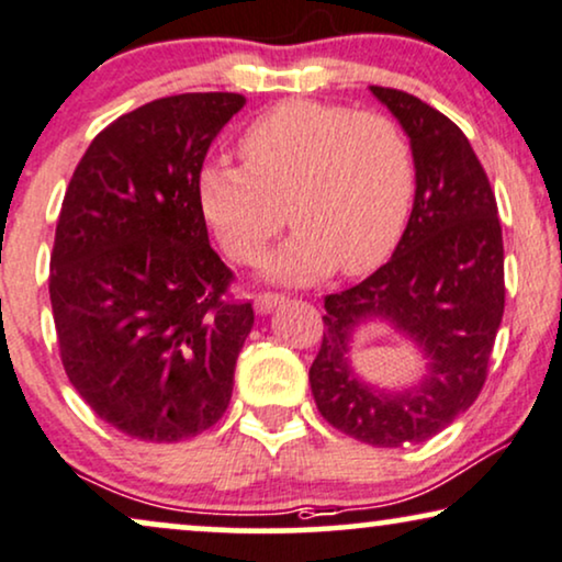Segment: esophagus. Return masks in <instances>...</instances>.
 <instances>
[{
	"label": "esophagus",
	"instance_id": "obj_1",
	"mask_svg": "<svg viewBox=\"0 0 562 562\" xmlns=\"http://www.w3.org/2000/svg\"><path fill=\"white\" fill-rule=\"evenodd\" d=\"M280 303H285V295L282 293H259L254 297V308H257V313L274 311Z\"/></svg>",
	"mask_w": 562,
	"mask_h": 562
}]
</instances>
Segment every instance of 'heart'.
<instances>
[{"mask_svg": "<svg viewBox=\"0 0 562 562\" xmlns=\"http://www.w3.org/2000/svg\"><path fill=\"white\" fill-rule=\"evenodd\" d=\"M238 151L244 167L213 159L198 175L205 221L236 265L259 261L288 218L297 234L269 267L280 280L368 274L406 234L416 156L385 112L285 100L246 125Z\"/></svg>", "mask_w": 562, "mask_h": 562, "instance_id": "b5f03b06", "label": "heart"}]
</instances>
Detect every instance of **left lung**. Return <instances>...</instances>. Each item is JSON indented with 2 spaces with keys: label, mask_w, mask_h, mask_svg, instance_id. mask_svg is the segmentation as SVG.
Returning a JSON list of instances; mask_svg holds the SVG:
<instances>
[{
  "label": "left lung",
  "mask_w": 562,
  "mask_h": 562,
  "mask_svg": "<svg viewBox=\"0 0 562 562\" xmlns=\"http://www.w3.org/2000/svg\"><path fill=\"white\" fill-rule=\"evenodd\" d=\"M370 89L414 146V211L383 267L324 297V341L308 378L334 429L372 447H406L447 429L483 391L506 303L504 238L496 194L465 133L414 94ZM372 317L408 333L430 357L418 392L380 394L350 375L346 344Z\"/></svg>",
  "instance_id": "obj_1"
}]
</instances>
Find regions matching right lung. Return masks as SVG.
<instances>
[{"label":"right lung","mask_w":562,"mask_h":562,"mask_svg":"<svg viewBox=\"0 0 562 562\" xmlns=\"http://www.w3.org/2000/svg\"><path fill=\"white\" fill-rule=\"evenodd\" d=\"M236 92L161 97L94 136L66 187L48 293L71 385L104 424L182 442L226 414L254 308L207 241L198 175Z\"/></svg>","instance_id":"obj_1"}]
</instances>
